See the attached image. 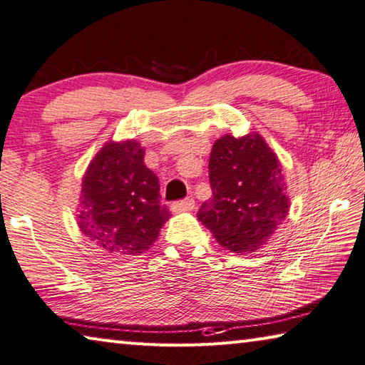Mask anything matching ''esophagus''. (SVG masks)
<instances>
[{"mask_svg":"<svg viewBox=\"0 0 365 365\" xmlns=\"http://www.w3.org/2000/svg\"><path fill=\"white\" fill-rule=\"evenodd\" d=\"M194 207H195L194 199H184V200H178L175 203H171V212L173 213L190 212V210H194Z\"/></svg>","mask_w":365,"mask_h":365,"instance_id":"1","label":"esophagus"}]
</instances>
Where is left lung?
Wrapping results in <instances>:
<instances>
[{
  "label": "left lung",
  "mask_w": 365,
  "mask_h": 365,
  "mask_svg": "<svg viewBox=\"0 0 365 365\" xmlns=\"http://www.w3.org/2000/svg\"><path fill=\"white\" fill-rule=\"evenodd\" d=\"M208 175L213 197L197 218L227 250H258L290 208L277 155L258 133L226 134L213 144Z\"/></svg>",
  "instance_id": "1"
}]
</instances>
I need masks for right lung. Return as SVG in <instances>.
<instances>
[{"label": "right lung", "instance_id": "obj_1", "mask_svg": "<svg viewBox=\"0 0 365 365\" xmlns=\"http://www.w3.org/2000/svg\"><path fill=\"white\" fill-rule=\"evenodd\" d=\"M78 226L102 250L139 255L153 245L170 210L160 203L155 173L144 163L138 140L107 143L83 176Z\"/></svg>", "mask_w": 365, "mask_h": 365}]
</instances>
